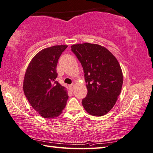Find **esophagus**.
Returning <instances> with one entry per match:
<instances>
[{"instance_id": "34e87169", "label": "esophagus", "mask_w": 153, "mask_h": 153, "mask_svg": "<svg viewBox=\"0 0 153 153\" xmlns=\"http://www.w3.org/2000/svg\"><path fill=\"white\" fill-rule=\"evenodd\" d=\"M74 86H75V84L74 83H72V85H70V88H71V89L72 90V91H73V89H74Z\"/></svg>"}]
</instances>
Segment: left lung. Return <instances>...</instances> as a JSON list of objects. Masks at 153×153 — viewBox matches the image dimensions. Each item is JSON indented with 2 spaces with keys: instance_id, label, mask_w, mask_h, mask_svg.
I'll return each instance as SVG.
<instances>
[{
  "instance_id": "8db88e82",
  "label": "left lung",
  "mask_w": 153,
  "mask_h": 153,
  "mask_svg": "<svg viewBox=\"0 0 153 153\" xmlns=\"http://www.w3.org/2000/svg\"><path fill=\"white\" fill-rule=\"evenodd\" d=\"M71 50L81 63L87 82L82 106L91 116H104L113 108L122 91L123 74L118 61L99 44H74Z\"/></svg>"
}]
</instances>
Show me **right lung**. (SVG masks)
I'll return each mask as SVG.
<instances>
[{
    "label": "right lung",
    "instance_id": "1",
    "mask_svg": "<svg viewBox=\"0 0 153 153\" xmlns=\"http://www.w3.org/2000/svg\"><path fill=\"white\" fill-rule=\"evenodd\" d=\"M66 45L42 50L32 58L23 80V91L32 108L44 118L60 116L68 99V91L56 81L58 59Z\"/></svg>",
    "mask_w": 153,
    "mask_h": 153
}]
</instances>
